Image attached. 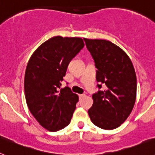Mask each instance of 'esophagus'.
<instances>
[{
  "mask_svg": "<svg viewBox=\"0 0 155 155\" xmlns=\"http://www.w3.org/2000/svg\"><path fill=\"white\" fill-rule=\"evenodd\" d=\"M84 97H85V94H79V98H80V99L83 98Z\"/></svg>",
  "mask_w": 155,
  "mask_h": 155,
  "instance_id": "34e87169",
  "label": "esophagus"
}]
</instances>
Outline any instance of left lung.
<instances>
[{
  "instance_id": "obj_1",
  "label": "left lung",
  "mask_w": 155,
  "mask_h": 155,
  "mask_svg": "<svg viewBox=\"0 0 155 155\" xmlns=\"http://www.w3.org/2000/svg\"><path fill=\"white\" fill-rule=\"evenodd\" d=\"M84 40L98 69L97 81L105 84L104 91L92 95L94 102L88 115L97 127L113 130L128 118L135 104V70L127 53L110 41L86 38Z\"/></svg>"
}]
</instances>
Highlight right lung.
Listing matches in <instances>:
<instances>
[{
    "label": "right lung",
    "instance_id": "add662e5",
    "mask_svg": "<svg viewBox=\"0 0 155 155\" xmlns=\"http://www.w3.org/2000/svg\"><path fill=\"white\" fill-rule=\"evenodd\" d=\"M80 37H52L35 50L25 74L24 89L30 113L42 127L55 132L71 122L78 95L61 88L70 61L84 47Z\"/></svg>",
    "mask_w": 155,
    "mask_h": 155
}]
</instances>
